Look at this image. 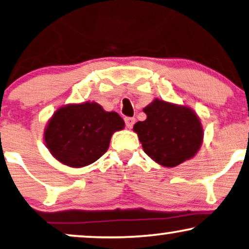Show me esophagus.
<instances>
[{"instance_id": "34e87169", "label": "esophagus", "mask_w": 249, "mask_h": 249, "mask_svg": "<svg viewBox=\"0 0 249 249\" xmlns=\"http://www.w3.org/2000/svg\"><path fill=\"white\" fill-rule=\"evenodd\" d=\"M124 122H125V127L128 129H131L132 125L135 124V118H130V117L124 118Z\"/></svg>"}]
</instances>
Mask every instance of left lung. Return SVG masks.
<instances>
[{"mask_svg": "<svg viewBox=\"0 0 249 249\" xmlns=\"http://www.w3.org/2000/svg\"><path fill=\"white\" fill-rule=\"evenodd\" d=\"M144 112L146 120L135 124L134 130L151 159L162 166L175 167L198 152L202 127L191 109L156 99Z\"/></svg>", "mask_w": 249, "mask_h": 249, "instance_id": "obj_1", "label": "left lung"}]
</instances>
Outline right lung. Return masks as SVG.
<instances>
[{
  "mask_svg": "<svg viewBox=\"0 0 249 249\" xmlns=\"http://www.w3.org/2000/svg\"><path fill=\"white\" fill-rule=\"evenodd\" d=\"M124 125L118 113L105 112L97 103L74 104L54 113L44 138L57 160L80 168L98 160L107 151L113 132Z\"/></svg>",
  "mask_w": 249,
  "mask_h": 249,
  "instance_id": "add662e5",
  "label": "right lung"
}]
</instances>
